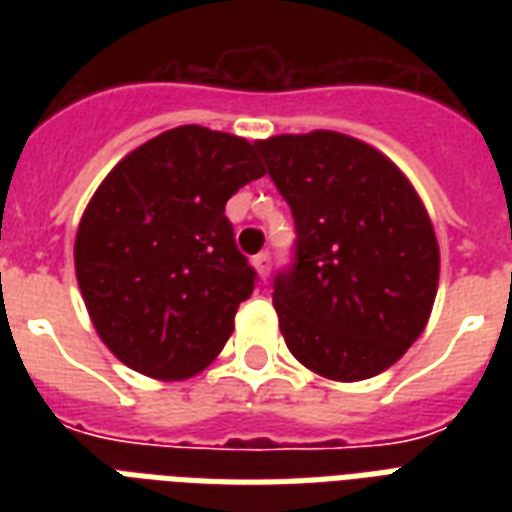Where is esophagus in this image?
Listing matches in <instances>:
<instances>
[{
    "label": "esophagus",
    "instance_id": "obj_1",
    "mask_svg": "<svg viewBox=\"0 0 512 512\" xmlns=\"http://www.w3.org/2000/svg\"><path fill=\"white\" fill-rule=\"evenodd\" d=\"M252 263H255L260 279H268V273H271V255H268V252H260V255L252 257Z\"/></svg>",
    "mask_w": 512,
    "mask_h": 512
}]
</instances>
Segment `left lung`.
Instances as JSON below:
<instances>
[{
	"label": "left lung",
	"mask_w": 512,
	"mask_h": 512,
	"mask_svg": "<svg viewBox=\"0 0 512 512\" xmlns=\"http://www.w3.org/2000/svg\"><path fill=\"white\" fill-rule=\"evenodd\" d=\"M295 217V263L273 279L289 353L356 382L422 335L438 289V241L420 196L377 148L342 132L257 140Z\"/></svg>",
	"instance_id": "1"
}]
</instances>
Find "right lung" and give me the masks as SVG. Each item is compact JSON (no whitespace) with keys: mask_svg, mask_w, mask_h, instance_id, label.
<instances>
[{"mask_svg":"<svg viewBox=\"0 0 512 512\" xmlns=\"http://www.w3.org/2000/svg\"><path fill=\"white\" fill-rule=\"evenodd\" d=\"M263 175L252 143L199 124L156 135L108 172L84 209L74 265L122 364L183 380L223 350L257 281L225 201Z\"/></svg>","mask_w":512,"mask_h":512,"instance_id":"right-lung-1","label":"right lung"}]
</instances>
